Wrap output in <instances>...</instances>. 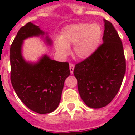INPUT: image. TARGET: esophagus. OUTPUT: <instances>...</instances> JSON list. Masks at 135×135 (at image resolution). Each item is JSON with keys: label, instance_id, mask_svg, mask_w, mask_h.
I'll use <instances>...</instances> for the list:
<instances>
[{"label": "esophagus", "instance_id": "obj_1", "mask_svg": "<svg viewBox=\"0 0 135 135\" xmlns=\"http://www.w3.org/2000/svg\"><path fill=\"white\" fill-rule=\"evenodd\" d=\"M69 69H70L71 74H73L74 69V65L73 64H69Z\"/></svg>", "mask_w": 135, "mask_h": 135}]
</instances>
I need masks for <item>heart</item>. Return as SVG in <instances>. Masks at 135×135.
Masks as SVG:
<instances>
[{
	"label": "heart",
	"instance_id": "obj_1",
	"mask_svg": "<svg viewBox=\"0 0 135 135\" xmlns=\"http://www.w3.org/2000/svg\"><path fill=\"white\" fill-rule=\"evenodd\" d=\"M103 31L99 24L78 23L67 26L61 37L56 38L55 47L61 55L67 56L69 47L74 45V56L79 59H88L93 54L102 41Z\"/></svg>",
	"mask_w": 135,
	"mask_h": 135
}]
</instances>
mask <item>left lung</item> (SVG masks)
<instances>
[{"mask_svg":"<svg viewBox=\"0 0 135 135\" xmlns=\"http://www.w3.org/2000/svg\"><path fill=\"white\" fill-rule=\"evenodd\" d=\"M103 43L88 59L75 65L80 97L88 107H105L121 88L126 71L124 48L113 25L104 19Z\"/></svg>","mask_w":135,"mask_h":135,"instance_id":"1","label":"left lung"}]
</instances>
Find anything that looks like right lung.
<instances>
[{
	"label": "right lung",
	"mask_w": 135,
	"mask_h": 135,
	"mask_svg": "<svg viewBox=\"0 0 135 135\" xmlns=\"http://www.w3.org/2000/svg\"><path fill=\"white\" fill-rule=\"evenodd\" d=\"M38 26L29 22L18 32L10 48L11 81L17 96L30 110L45 114L59 106L65 79L70 75L67 62H59L45 55L37 63L25 61L22 55L23 40L43 35ZM51 44V40L46 37Z\"/></svg>",
	"instance_id": "add662e5"
}]
</instances>
